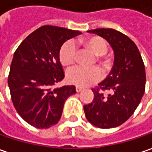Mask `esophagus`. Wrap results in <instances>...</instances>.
Wrapping results in <instances>:
<instances>
[{"mask_svg":"<svg viewBox=\"0 0 152 152\" xmlns=\"http://www.w3.org/2000/svg\"><path fill=\"white\" fill-rule=\"evenodd\" d=\"M83 90V88H82V87H79V86H76V92H81Z\"/></svg>","mask_w":152,"mask_h":152,"instance_id":"1","label":"esophagus"}]
</instances>
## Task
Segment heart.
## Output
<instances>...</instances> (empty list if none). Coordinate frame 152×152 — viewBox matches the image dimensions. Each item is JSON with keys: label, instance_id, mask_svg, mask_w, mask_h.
Instances as JSON below:
<instances>
[{"label": "heart", "instance_id": "b5f03b06", "mask_svg": "<svg viewBox=\"0 0 152 152\" xmlns=\"http://www.w3.org/2000/svg\"><path fill=\"white\" fill-rule=\"evenodd\" d=\"M78 42L85 48L90 49L96 56H103L108 50V43L104 38L100 36H91L88 38L80 39ZM77 50L76 45L72 41L66 42L59 51V59L63 66L70 67L76 61ZM98 60L102 61L99 57ZM106 66V64H105ZM102 73L99 68H83L76 67L70 69L67 74L69 83L76 86L85 87L100 80Z\"/></svg>", "mask_w": 152, "mask_h": 152}]
</instances>
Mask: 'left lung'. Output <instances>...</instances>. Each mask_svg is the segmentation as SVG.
<instances>
[{
    "label": "left lung",
    "instance_id": "8db88e82",
    "mask_svg": "<svg viewBox=\"0 0 152 152\" xmlns=\"http://www.w3.org/2000/svg\"><path fill=\"white\" fill-rule=\"evenodd\" d=\"M88 32L104 38L114 51V64L109 76L93 89L94 99L83 106L86 118L101 129L117 127L134 113L145 94V64L133 41L112 28ZM102 90L112 93L105 97Z\"/></svg>",
    "mask_w": 152,
    "mask_h": 152
}]
</instances>
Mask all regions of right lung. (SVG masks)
I'll use <instances>...</instances> for the list:
<instances>
[{
  "mask_svg": "<svg viewBox=\"0 0 152 152\" xmlns=\"http://www.w3.org/2000/svg\"><path fill=\"white\" fill-rule=\"evenodd\" d=\"M80 31L42 26L31 33L14 54L7 83L13 104L21 118L38 129H48L62 117L63 105L76 94L74 85L55 88L64 78L59 51Z\"/></svg>",
  "mask_w": 152,
  "mask_h": 152,
  "instance_id": "obj_1",
  "label": "right lung"
}]
</instances>
